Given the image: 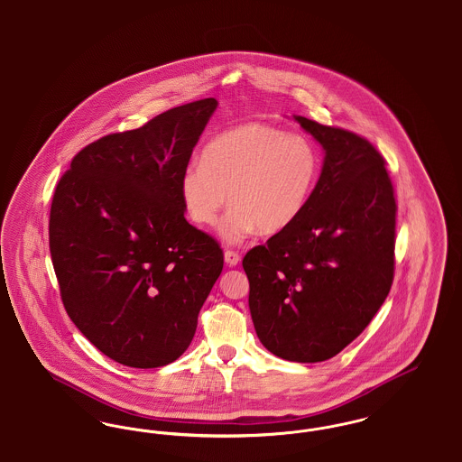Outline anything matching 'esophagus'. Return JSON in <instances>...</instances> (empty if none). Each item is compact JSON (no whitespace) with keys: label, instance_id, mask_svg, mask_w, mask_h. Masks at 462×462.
I'll return each instance as SVG.
<instances>
[{"label":"esophagus","instance_id":"obj_1","mask_svg":"<svg viewBox=\"0 0 462 462\" xmlns=\"http://www.w3.org/2000/svg\"><path fill=\"white\" fill-rule=\"evenodd\" d=\"M241 262V254L239 253H236V251H225V263L228 264V266H236V264H239Z\"/></svg>","mask_w":462,"mask_h":462}]
</instances>
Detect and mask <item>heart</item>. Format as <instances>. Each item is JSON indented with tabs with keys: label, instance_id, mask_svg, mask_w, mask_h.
<instances>
[{
	"label": "heart",
	"instance_id": "obj_1",
	"mask_svg": "<svg viewBox=\"0 0 462 462\" xmlns=\"http://www.w3.org/2000/svg\"><path fill=\"white\" fill-rule=\"evenodd\" d=\"M320 159L300 134L251 123L215 136L180 176V198L199 226L221 223L225 241L241 242L253 232L273 236L301 217L313 194Z\"/></svg>",
	"mask_w": 462,
	"mask_h": 462
}]
</instances>
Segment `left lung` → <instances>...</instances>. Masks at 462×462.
Segmentation results:
<instances>
[{
    "label": "left lung",
    "mask_w": 462,
    "mask_h": 462,
    "mask_svg": "<svg viewBox=\"0 0 462 462\" xmlns=\"http://www.w3.org/2000/svg\"><path fill=\"white\" fill-rule=\"evenodd\" d=\"M324 149L305 211L242 260L249 310L268 352L324 362L384 303L395 272V190L383 155L343 128L294 116Z\"/></svg>",
    "instance_id": "obj_1"
}]
</instances>
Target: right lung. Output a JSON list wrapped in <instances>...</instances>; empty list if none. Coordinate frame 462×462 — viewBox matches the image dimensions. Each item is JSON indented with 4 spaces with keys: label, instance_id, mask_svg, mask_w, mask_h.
Instances as JSON below:
<instances>
[{
    "label": "right lung",
    "instance_id": "right-lung-1",
    "mask_svg": "<svg viewBox=\"0 0 462 462\" xmlns=\"http://www.w3.org/2000/svg\"><path fill=\"white\" fill-rule=\"evenodd\" d=\"M215 98L166 110L74 155L50 209V254L76 328L112 360L162 367L185 352L220 277L218 242L185 220L180 176Z\"/></svg>",
    "mask_w": 462,
    "mask_h": 462
}]
</instances>
